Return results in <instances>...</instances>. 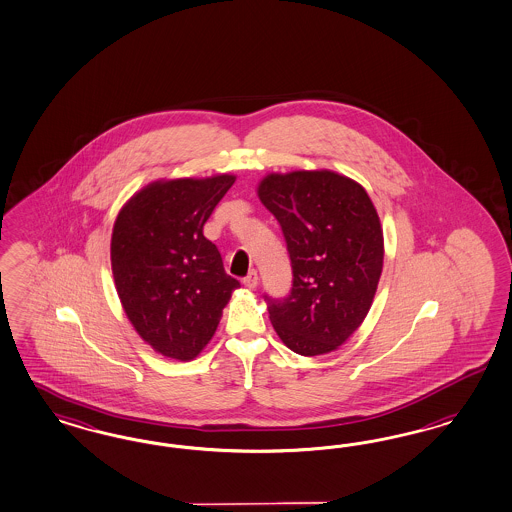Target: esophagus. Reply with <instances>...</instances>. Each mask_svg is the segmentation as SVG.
Wrapping results in <instances>:
<instances>
[{
	"instance_id": "esophagus-1",
	"label": "esophagus",
	"mask_w": 512,
	"mask_h": 512,
	"mask_svg": "<svg viewBox=\"0 0 512 512\" xmlns=\"http://www.w3.org/2000/svg\"><path fill=\"white\" fill-rule=\"evenodd\" d=\"M243 284L247 286L248 290H254L258 286V273L256 271H250L247 277L243 279Z\"/></svg>"
}]
</instances>
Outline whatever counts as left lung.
Instances as JSON below:
<instances>
[{
	"instance_id": "obj_1",
	"label": "left lung",
	"mask_w": 512,
	"mask_h": 512,
	"mask_svg": "<svg viewBox=\"0 0 512 512\" xmlns=\"http://www.w3.org/2000/svg\"><path fill=\"white\" fill-rule=\"evenodd\" d=\"M258 197L283 228L292 292L265 298L288 349L319 357L340 349L366 319L383 269V229L370 195L340 172H269Z\"/></svg>"
}]
</instances>
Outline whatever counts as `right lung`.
Segmentation results:
<instances>
[{
    "label": "right lung",
    "mask_w": 512,
    "mask_h": 512,
    "mask_svg": "<svg viewBox=\"0 0 512 512\" xmlns=\"http://www.w3.org/2000/svg\"><path fill=\"white\" fill-rule=\"evenodd\" d=\"M235 178L153 180L115 218L110 258L117 296L138 336L167 359H195L241 286L203 235Z\"/></svg>",
    "instance_id": "right-lung-1"
}]
</instances>
